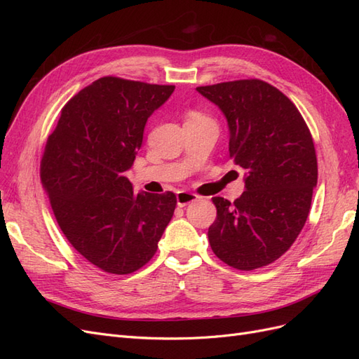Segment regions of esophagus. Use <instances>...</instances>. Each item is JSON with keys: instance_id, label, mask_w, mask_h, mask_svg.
Instances as JSON below:
<instances>
[{"instance_id": "esophagus-1", "label": "esophagus", "mask_w": 359, "mask_h": 359, "mask_svg": "<svg viewBox=\"0 0 359 359\" xmlns=\"http://www.w3.org/2000/svg\"><path fill=\"white\" fill-rule=\"evenodd\" d=\"M199 199L198 194L190 193V191H178L177 193V205L178 206H186L189 203L196 202Z\"/></svg>"}]
</instances>
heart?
<instances>
[{
	"mask_svg": "<svg viewBox=\"0 0 359 359\" xmlns=\"http://www.w3.org/2000/svg\"><path fill=\"white\" fill-rule=\"evenodd\" d=\"M190 119H205V116L201 115V114H198V112H194V114L190 115Z\"/></svg>",
	"mask_w": 359,
	"mask_h": 359,
	"instance_id": "heart-1",
	"label": "heart"
}]
</instances>
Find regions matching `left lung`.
I'll return each instance as SVG.
<instances>
[{
    "instance_id": "1",
    "label": "left lung",
    "mask_w": 359,
    "mask_h": 359,
    "mask_svg": "<svg viewBox=\"0 0 359 359\" xmlns=\"http://www.w3.org/2000/svg\"><path fill=\"white\" fill-rule=\"evenodd\" d=\"M229 126V156L245 173V191L231 203L212 198L208 229L214 255L253 271L283 256L302 231L318 184V158L302 115L276 86L243 79L198 86Z\"/></svg>"
}]
</instances>
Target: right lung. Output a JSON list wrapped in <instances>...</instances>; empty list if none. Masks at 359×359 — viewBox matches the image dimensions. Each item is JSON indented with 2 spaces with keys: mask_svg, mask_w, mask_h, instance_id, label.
<instances>
[{
  "mask_svg": "<svg viewBox=\"0 0 359 359\" xmlns=\"http://www.w3.org/2000/svg\"><path fill=\"white\" fill-rule=\"evenodd\" d=\"M173 90L104 76L70 99L48 137L40 178L52 211L76 252L104 273L148 264L175 211L172 191L136 194L124 173Z\"/></svg>",
  "mask_w": 359,
  "mask_h": 359,
  "instance_id": "right-lung-1",
  "label": "right lung"
}]
</instances>
